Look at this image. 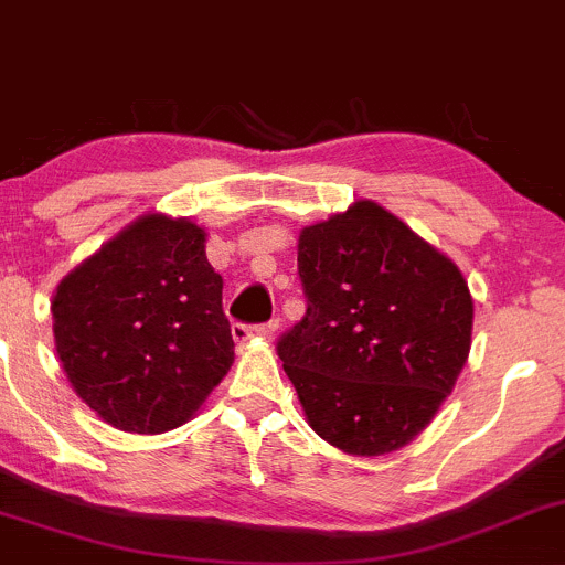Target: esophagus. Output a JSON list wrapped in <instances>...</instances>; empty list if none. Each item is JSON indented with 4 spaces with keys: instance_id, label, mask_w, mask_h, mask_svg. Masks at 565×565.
I'll return each instance as SVG.
<instances>
[{
    "instance_id": "34e87169",
    "label": "esophagus",
    "mask_w": 565,
    "mask_h": 565,
    "mask_svg": "<svg viewBox=\"0 0 565 565\" xmlns=\"http://www.w3.org/2000/svg\"><path fill=\"white\" fill-rule=\"evenodd\" d=\"M275 331V323H258V326H249V323H234L231 326V334H234L236 342H247L253 337H269Z\"/></svg>"
}]
</instances>
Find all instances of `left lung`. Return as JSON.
<instances>
[{
    "label": "left lung",
    "mask_w": 565,
    "mask_h": 565,
    "mask_svg": "<svg viewBox=\"0 0 565 565\" xmlns=\"http://www.w3.org/2000/svg\"><path fill=\"white\" fill-rule=\"evenodd\" d=\"M296 260L307 312L277 353L307 422L348 455L403 449L468 362V282L372 201L301 231Z\"/></svg>",
    "instance_id": "8db88e82"
}]
</instances>
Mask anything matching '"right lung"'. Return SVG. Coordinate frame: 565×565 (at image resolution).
Listing matches in <instances>:
<instances>
[{"instance_id":"obj_1","label":"right lung","mask_w":565,"mask_h":565,"mask_svg":"<svg viewBox=\"0 0 565 565\" xmlns=\"http://www.w3.org/2000/svg\"><path fill=\"white\" fill-rule=\"evenodd\" d=\"M190 220L147 214L60 282L56 353L75 394L125 433L188 422L234 364L223 277Z\"/></svg>"}]
</instances>
